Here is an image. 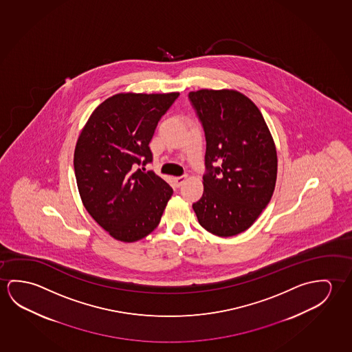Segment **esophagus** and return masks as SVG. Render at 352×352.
<instances>
[{"mask_svg":"<svg viewBox=\"0 0 352 352\" xmlns=\"http://www.w3.org/2000/svg\"><path fill=\"white\" fill-rule=\"evenodd\" d=\"M186 179H187L186 176H179V177H175V179H173V182H175V184H176L177 187H179L181 184H184Z\"/></svg>","mask_w":352,"mask_h":352,"instance_id":"1","label":"esophagus"}]
</instances>
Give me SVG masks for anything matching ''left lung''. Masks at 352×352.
I'll use <instances>...</instances> for the list:
<instances>
[{
    "mask_svg": "<svg viewBox=\"0 0 352 352\" xmlns=\"http://www.w3.org/2000/svg\"><path fill=\"white\" fill-rule=\"evenodd\" d=\"M188 99L207 142L204 192L192 207L212 234H241L272 199L278 173L273 137L259 109L236 90H197Z\"/></svg>",
    "mask_w": 352,
    "mask_h": 352,
    "instance_id": "left-lung-1",
    "label": "left lung"
}]
</instances>
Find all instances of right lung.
Instances as JSON below:
<instances>
[{
	"label": "right lung",
	"mask_w": 352,
	"mask_h": 352,
	"mask_svg": "<svg viewBox=\"0 0 352 352\" xmlns=\"http://www.w3.org/2000/svg\"><path fill=\"white\" fill-rule=\"evenodd\" d=\"M179 93L116 94L90 115L74 151L79 195L113 239L142 240L157 229L173 190L153 171L149 143Z\"/></svg>",
	"instance_id": "right-lung-1"
}]
</instances>
